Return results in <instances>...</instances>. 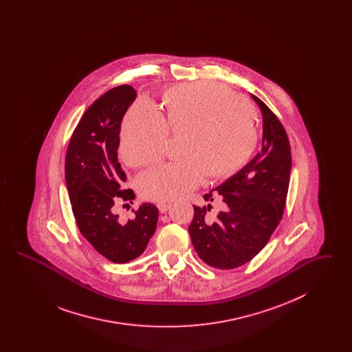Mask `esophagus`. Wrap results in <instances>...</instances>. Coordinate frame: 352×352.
Masks as SVG:
<instances>
[{
  "mask_svg": "<svg viewBox=\"0 0 352 352\" xmlns=\"http://www.w3.org/2000/svg\"><path fill=\"white\" fill-rule=\"evenodd\" d=\"M157 207H158V210H160V212H161V214H165L166 211L170 210L171 204H170V203H158V204H157Z\"/></svg>",
  "mask_w": 352,
  "mask_h": 352,
  "instance_id": "obj_1",
  "label": "esophagus"
}]
</instances>
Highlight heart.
<instances>
[{
	"instance_id": "obj_1",
	"label": "heart",
	"mask_w": 352,
	"mask_h": 352,
	"mask_svg": "<svg viewBox=\"0 0 352 352\" xmlns=\"http://www.w3.org/2000/svg\"><path fill=\"white\" fill-rule=\"evenodd\" d=\"M166 116L141 99L122 118L120 153L124 161L144 166L161 158L168 131L184 133L182 160L149 168L137 181L144 199L168 201L184 197L210 178H224L247 164L258 134L251 104L217 82L184 83L164 94Z\"/></svg>"
}]
</instances>
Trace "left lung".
I'll list each match as a JSON object with an SVG mask.
<instances>
[{"label":"left lung","instance_id":"left-lung-1","mask_svg":"<svg viewBox=\"0 0 352 352\" xmlns=\"http://www.w3.org/2000/svg\"><path fill=\"white\" fill-rule=\"evenodd\" d=\"M252 98L263 113V148L250 164L203 195L208 204L194 206L188 227L198 256L212 268L234 269L251 261L284 215L292 170L289 138L267 104ZM217 197L223 210L211 217L210 201Z\"/></svg>","mask_w":352,"mask_h":352}]
</instances>
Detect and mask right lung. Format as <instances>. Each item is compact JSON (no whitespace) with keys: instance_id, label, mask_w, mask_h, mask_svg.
Returning <instances> with one entry per match:
<instances>
[{"instance_id":"add662e5","label":"right lung","mask_w":352,"mask_h":352,"mask_svg":"<svg viewBox=\"0 0 352 352\" xmlns=\"http://www.w3.org/2000/svg\"><path fill=\"white\" fill-rule=\"evenodd\" d=\"M131 85L105 92L84 112L66 153V184L78 228L84 239L112 263L124 264L145 251L155 232L158 208L144 203L134 219L118 218V203H132L134 192L124 188L126 175L118 160L120 128L135 100ZM126 206V204H125Z\"/></svg>"}]
</instances>
